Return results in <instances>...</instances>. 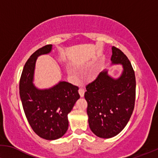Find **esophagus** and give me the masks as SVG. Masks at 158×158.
I'll return each instance as SVG.
<instances>
[{
    "mask_svg": "<svg viewBox=\"0 0 158 158\" xmlns=\"http://www.w3.org/2000/svg\"><path fill=\"white\" fill-rule=\"evenodd\" d=\"M84 92H85V91H84V89H82V88H79V93L80 97H84Z\"/></svg>",
    "mask_w": 158,
    "mask_h": 158,
    "instance_id": "obj_1",
    "label": "esophagus"
}]
</instances>
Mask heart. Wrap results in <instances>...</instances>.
Returning <instances> with one entry per match:
<instances>
[{"instance_id":"heart-1","label":"heart","mask_w":158,"mask_h":158,"mask_svg":"<svg viewBox=\"0 0 158 158\" xmlns=\"http://www.w3.org/2000/svg\"><path fill=\"white\" fill-rule=\"evenodd\" d=\"M69 73H70V74L73 75V76H74V75H76V72H75L74 70L70 69V70H69Z\"/></svg>"}]
</instances>
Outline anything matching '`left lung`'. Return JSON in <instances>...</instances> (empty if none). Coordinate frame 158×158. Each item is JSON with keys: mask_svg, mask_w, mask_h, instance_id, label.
Listing matches in <instances>:
<instances>
[{"mask_svg": "<svg viewBox=\"0 0 158 158\" xmlns=\"http://www.w3.org/2000/svg\"><path fill=\"white\" fill-rule=\"evenodd\" d=\"M111 64L123 66L117 78L104 69L94 81L86 86L84 97L87 102L86 112L91 130L101 138L116 136L130 120L135 106V72L128 58L114 46L112 47Z\"/></svg>", "mask_w": 158, "mask_h": 158, "instance_id": "obj_1", "label": "left lung"}]
</instances>
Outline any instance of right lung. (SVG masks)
Returning <instances> with one entry per match:
<instances>
[{
    "label": "right lung",
    "mask_w": 158,
    "mask_h": 158,
    "mask_svg": "<svg viewBox=\"0 0 158 158\" xmlns=\"http://www.w3.org/2000/svg\"><path fill=\"white\" fill-rule=\"evenodd\" d=\"M46 45L33 54L24 66L19 84L20 97L28 122L41 138L54 140L61 137L69 127L68 114L79 99V88L60 81L48 89H39L34 84L38 57L52 52Z\"/></svg>",
    "instance_id": "1"
}]
</instances>
